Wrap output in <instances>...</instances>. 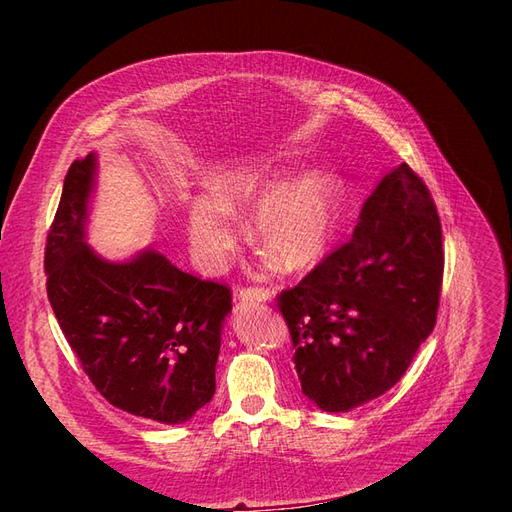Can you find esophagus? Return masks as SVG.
<instances>
[{
	"label": "esophagus",
	"instance_id": "esophagus-1",
	"mask_svg": "<svg viewBox=\"0 0 512 512\" xmlns=\"http://www.w3.org/2000/svg\"><path fill=\"white\" fill-rule=\"evenodd\" d=\"M237 299L241 303H254V301H271V292L265 288H239Z\"/></svg>",
	"mask_w": 512,
	"mask_h": 512
}]
</instances>
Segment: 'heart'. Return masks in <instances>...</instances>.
<instances>
[{
  "mask_svg": "<svg viewBox=\"0 0 512 512\" xmlns=\"http://www.w3.org/2000/svg\"><path fill=\"white\" fill-rule=\"evenodd\" d=\"M209 190L190 205L192 252L205 271L224 267L241 232L237 213L256 197L250 237L288 271L314 265L335 237L346 198L344 179L327 168L275 181L267 168L239 166L215 173Z\"/></svg>",
  "mask_w": 512,
  "mask_h": 512,
  "instance_id": "b5f03b06",
  "label": "heart"
}]
</instances>
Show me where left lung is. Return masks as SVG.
Here are the masks:
<instances>
[{"label": "left lung", "instance_id": "8db88e82", "mask_svg": "<svg viewBox=\"0 0 512 512\" xmlns=\"http://www.w3.org/2000/svg\"><path fill=\"white\" fill-rule=\"evenodd\" d=\"M442 273L436 205L404 162L365 200L350 241L277 297L303 395L348 412L395 386L436 327Z\"/></svg>", "mask_w": 512, "mask_h": 512}]
</instances>
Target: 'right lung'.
<instances>
[{
    "mask_svg": "<svg viewBox=\"0 0 512 512\" xmlns=\"http://www.w3.org/2000/svg\"><path fill=\"white\" fill-rule=\"evenodd\" d=\"M96 153L72 162L46 237L44 271L55 318L108 404L166 425L185 423L215 393L230 288L143 250L126 262L85 243Z\"/></svg>",
    "mask_w": 512,
    "mask_h": 512,
    "instance_id": "add662e5",
    "label": "right lung"
}]
</instances>
